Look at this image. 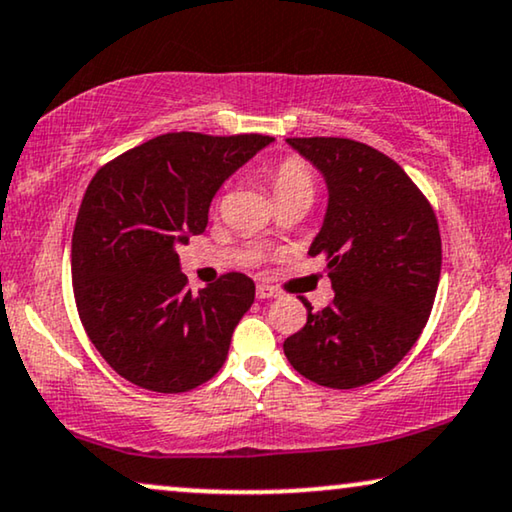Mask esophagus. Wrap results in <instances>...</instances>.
Returning a JSON list of instances; mask_svg holds the SVG:
<instances>
[{
	"label": "esophagus",
	"mask_w": 512,
	"mask_h": 512,
	"mask_svg": "<svg viewBox=\"0 0 512 512\" xmlns=\"http://www.w3.org/2000/svg\"><path fill=\"white\" fill-rule=\"evenodd\" d=\"M256 296L261 300H272V298L279 296V291L275 289V286H270L268 282H258L256 284Z\"/></svg>",
	"instance_id": "esophagus-1"
}]
</instances>
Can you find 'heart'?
<instances>
[{"label":"heart","mask_w":512,"mask_h":512,"mask_svg":"<svg viewBox=\"0 0 512 512\" xmlns=\"http://www.w3.org/2000/svg\"><path fill=\"white\" fill-rule=\"evenodd\" d=\"M275 200L289 195H314V174L300 158H284L270 177Z\"/></svg>","instance_id":"1"}]
</instances>
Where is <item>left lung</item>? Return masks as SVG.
I'll return each mask as SVG.
<instances>
[{
	"label": "left lung",
	"mask_w": 512,
	"mask_h": 512,
	"mask_svg": "<svg viewBox=\"0 0 512 512\" xmlns=\"http://www.w3.org/2000/svg\"><path fill=\"white\" fill-rule=\"evenodd\" d=\"M324 174L328 207L310 256L326 258L335 298L307 307L284 354L307 380L354 389L380 380L410 352L438 291L440 230L424 193L373 146L342 137H291Z\"/></svg>",
	"instance_id": "1"
}]
</instances>
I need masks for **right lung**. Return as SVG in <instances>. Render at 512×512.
<instances>
[{"instance_id": "obj_1", "label": "right lung", "mask_w": 512, "mask_h": 512, "mask_svg": "<svg viewBox=\"0 0 512 512\" xmlns=\"http://www.w3.org/2000/svg\"><path fill=\"white\" fill-rule=\"evenodd\" d=\"M268 135L167 132L97 170L72 235L76 310L102 359L125 380L181 394L219 373L254 303L242 272L193 293L177 244L205 233L223 181Z\"/></svg>"}]
</instances>
